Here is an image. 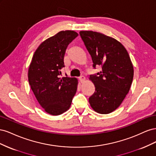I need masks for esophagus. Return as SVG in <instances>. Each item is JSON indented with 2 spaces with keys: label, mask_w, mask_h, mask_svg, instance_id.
I'll list each match as a JSON object with an SVG mask.
<instances>
[{
  "label": "esophagus",
  "mask_w": 156,
  "mask_h": 156,
  "mask_svg": "<svg viewBox=\"0 0 156 156\" xmlns=\"http://www.w3.org/2000/svg\"><path fill=\"white\" fill-rule=\"evenodd\" d=\"M79 81H80V82H81V83H83L84 81H85V77H84L83 75H82V76H81V77H79Z\"/></svg>",
  "instance_id": "obj_1"
}]
</instances>
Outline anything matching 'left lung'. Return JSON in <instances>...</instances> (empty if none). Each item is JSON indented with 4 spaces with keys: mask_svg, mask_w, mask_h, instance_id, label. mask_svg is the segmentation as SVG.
Segmentation results:
<instances>
[{
    "mask_svg": "<svg viewBox=\"0 0 156 156\" xmlns=\"http://www.w3.org/2000/svg\"><path fill=\"white\" fill-rule=\"evenodd\" d=\"M80 36L90 55L93 68L101 71L90 75L95 92L89 98L93 109L100 114L116 110L129 92L133 78V66L120 42L100 32L81 31Z\"/></svg>",
    "mask_w": 156,
    "mask_h": 156,
    "instance_id": "obj_1",
    "label": "left lung"
}]
</instances>
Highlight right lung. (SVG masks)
Returning a JSON list of instances; mask_svg holds the SVG:
<instances>
[{"label":"right lung","instance_id":"obj_1","mask_svg":"<svg viewBox=\"0 0 156 156\" xmlns=\"http://www.w3.org/2000/svg\"><path fill=\"white\" fill-rule=\"evenodd\" d=\"M78 34L73 30L60 31L40 45L33 55L28 77L36 100L45 112L59 115L69 109L77 89V79L61 78L68 45Z\"/></svg>","mask_w":156,"mask_h":156}]
</instances>
